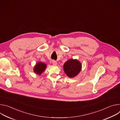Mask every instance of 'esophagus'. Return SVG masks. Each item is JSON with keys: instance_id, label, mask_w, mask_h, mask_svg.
I'll use <instances>...</instances> for the list:
<instances>
[{"instance_id": "obj_1", "label": "esophagus", "mask_w": 120, "mask_h": 120, "mask_svg": "<svg viewBox=\"0 0 120 120\" xmlns=\"http://www.w3.org/2000/svg\"><path fill=\"white\" fill-rule=\"evenodd\" d=\"M52 64H53L54 65H57V62L56 61H55V60H53L52 61Z\"/></svg>"}]
</instances>
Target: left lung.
Masks as SVG:
<instances>
[{
    "label": "left lung",
    "instance_id": "8db88e82",
    "mask_svg": "<svg viewBox=\"0 0 120 120\" xmlns=\"http://www.w3.org/2000/svg\"><path fill=\"white\" fill-rule=\"evenodd\" d=\"M63 67L65 74L70 78H73L81 71L82 64L77 59H70L64 64Z\"/></svg>",
    "mask_w": 120,
    "mask_h": 120
}]
</instances>
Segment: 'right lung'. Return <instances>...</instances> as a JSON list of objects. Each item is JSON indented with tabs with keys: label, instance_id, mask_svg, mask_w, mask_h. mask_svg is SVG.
<instances>
[{
	"label": "right lung",
	"instance_id": "add662e5",
	"mask_svg": "<svg viewBox=\"0 0 120 120\" xmlns=\"http://www.w3.org/2000/svg\"><path fill=\"white\" fill-rule=\"evenodd\" d=\"M46 64L42 62H39L36 64L34 67V72L38 75H41L45 70Z\"/></svg>",
	"mask_w": 120,
	"mask_h": 120
}]
</instances>
